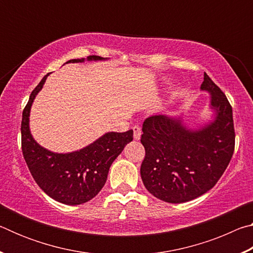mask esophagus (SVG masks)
<instances>
[{
	"label": "esophagus",
	"mask_w": 253,
	"mask_h": 253,
	"mask_svg": "<svg viewBox=\"0 0 253 253\" xmlns=\"http://www.w3.org/2000/svg\"><path fill=\"white\" fill-rule=\"evenodd\" d=\"M132 130H134V138L139 139L140 135H142V129H140V127L135 125L134 127H132Z\"/></svg>",
	"instance_id": "obj_1"
}]
</instances>
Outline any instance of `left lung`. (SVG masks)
<instances>
[{"label":"left lung","instance_id":"obj_1","mask_svg":"<svg viewBox=\"0 0 253 253\" xmlns=\"http://www.w3.org/2000/svg\"><path fill=\"white\" fill-rule=\"evenodd\" d=\"M201 89L211 95L215 119L191 130L178 118L156 115L145 119L140 166L145 187L155 198L183 203L215 185L232 158L235 144L232 107L223 91L204 72Z\"/></svg>","mask_w":253,"mask_h":253}]
</instances>
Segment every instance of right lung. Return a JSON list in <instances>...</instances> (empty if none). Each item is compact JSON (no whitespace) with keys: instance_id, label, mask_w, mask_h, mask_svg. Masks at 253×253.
Returning <instances> with one entry per match:
<instances>
[{"instance_id":"right-lung-1","label":"right lung","mask_w":253,"mask_h":253,"mask_svg":"<svg viewBox=\"0 0 253 253\" xmlns=\"http://www.w3.org/2000/svg\"><path fill=\"white\" fill-rule=\"evenodd\" d=\"M87 60L102 58L89 55ZM83 61L84 59H72L66 63ZM48 76L34 88L23 109L21 123L23 157L34 181L45 194L63 204H83L95 198L104 187L110 165L132 140V130L107 132L87 147L68 154L52 153L40 146L30 132L29 116L34 98Z\"/></svg>"}]
</instances>
